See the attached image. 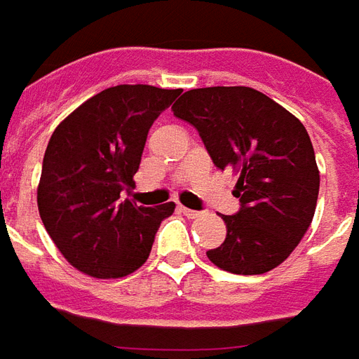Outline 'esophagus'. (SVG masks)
I'll use <instances>...</instances> for the list:
<instances>
[{
  "instance_id": "obj_1",
  "label": "esophagus",
  "mask_w": 359,
  "mask_h": 359,
  "mask_svg": "<svg viewBox=\"0 0 359 359\" xmlns=\"http://www.w3.org/2000/svg\"><path fill=\"white\" fill-rule=\"evenodd\" d=\"M180 210L183 212V214H185V216H187V218H198V216H201V214H203V212H198V210H191V208H185V206H180Z\"/></svg>"
}]
</instances>
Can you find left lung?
<instances>
[{
    "label": "left lung",
    "mask_w": 359,
    "mask_h": 359,
    "mask_svg": "<svg viewBox=\"0 0 359 359\" xmlns=\"http://www.w3.org/2000/svg\"><path fill=\"white\" fill-rule=\"evenodd\" d=\"M174 116L197 128L216 168L239 174L241 208L226 222V241L206 252L229 273L258 276L285 262L312 224L319 170L302 122L245 86L185 91Z\"/></svg>",
    "instance_id": "8db88e82"
}]
</instances>
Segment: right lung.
<instances>
[{
    "mask_svg": "<svg viewBox=\"0 0 359 359\" xmlns=\"http://www.w3.org/2000/svg\"><path fill=\"white\" fill-rule=\"evenodd\" d=\"M182 90L124 83L97 93L55 128L47 143L38 210L70 266L99 279L126 277L147 262L174 203L137 206L133 185L151 126Z\"/></svg>",
    "mask_w": 359,
    "mask_h": 359,
    "instance_id": "add662e5",
    "label": "right lung"
}]
</instances>
